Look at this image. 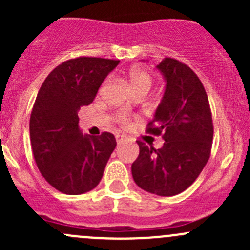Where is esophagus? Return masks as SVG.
<instances>
[{
  "instance_id": "obj_1",
  "label": "esophagus",
  "mask_w": 250,
  "mask_h": 250,
  "mask_svg": "<svg viewBox=\"0 0 250 250\" xmlns=\"http://www.w3.org/2000/svg\"><path fill=\"white\" fill-rule=\"evenodd\" d=\"M116 140H117L118 145H121V144L125 143V137H123V135H117V137H116Z\"/></svg>"
}]
</instances>
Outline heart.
I'll return each instance as SVG.
<instances>
[{"instance_id": "heart-1", "label": "heart", "mask_w": 250, "mask_h": 250, "mask_svg": "<svg viewBox=\"0 0 250 250\" xmlns=\"http://www.w3.org/2000/svg\"><path fill=\"white\" fill-rule=\"evenodd\" d=\"M128 82H129L130 88H132L133 93L138 92H150L151 87L153 84V78L148 72L143 71L139 69H133L130 70L129 75H128ZM109 83V80L104 83V85H106ZM122 122H125V118H121Z\"/></svg>"}]
</instances>
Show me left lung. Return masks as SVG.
<instances>
[{
	"mask_svg": "<svg viewBox=\"0 0 250 250\" xmlns=\"http://www.w3.org/2000/svg\"><path fill=\"white\" fill-rule=\"evenodd\" d=\"M156 69L166 85L147 132H163L165 144L156 150L138 141L139 156L132 165V175L147 192L174 196L185 191L208 162L213 121L202 82L188 65L165 58Z\"/></svg>",
	"mask_w": 250,
	"mask_h": 250,
	"instance_id": "obj_1",
	"label": "left lung"
}]
</instances>
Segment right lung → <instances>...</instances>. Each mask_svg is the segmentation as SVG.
<instances>
[{
  "label": "right lung",
  "instance_id": "obj_1",
  "mask_svg": "<svg viewBox=\"0 0 250 250\" xmlns=\"http://www.w3.org/2000/svg\"><path fill=\"white\" fill-rule=\"evenodd\" d=\"M120 60L82 57L67 60L48 75L30 117V140L43 178L66 195H82L102 180L116 147L113 134H83L78 110L95 99L98 89Z\"/></svg>",
  "mask_w": 250,
  "mask_h": 250
}]
</instances>
